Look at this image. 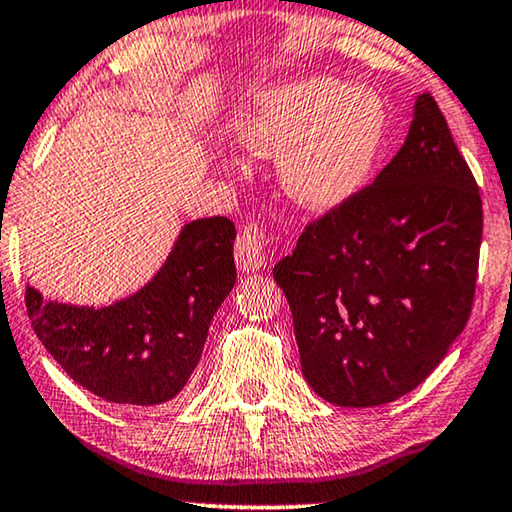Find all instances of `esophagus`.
Instances as JSON below:
<instances>
[{
    "instance_id": "esophagus-1",
    "label": "esophagus",
    "mask_w": 512,
    "mask_h": 512,
    "mask_svg": "<svg viewBox=\"0 0 512 512\" xmlns=\"http://www.w3.org/2000/svg\"><path fill=\"white\" fill-rule=\"evenodd\" d=\"M270 233L261 223H247L235 240V261L242 272L258 270L265 263V251L270 247Z\"/></svg>"
}]
</instances>
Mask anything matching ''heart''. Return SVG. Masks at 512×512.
Segmentation results:
<instances>
[{"instance_id": "heart-1", "label": "heart", "mask_w": 512, "mask_h": 512, "mask_svg": "<svg viewBox=\"0 0 512 512\" xmlns=\"http://www.w3.org/2000/svg\"><path fill=\"white\" fill-rule=\"evenodd\" d=\"M256 153L287 149L279 177L291 198L331 209L373 177L387 139V109L370 90L333 79H307L263 93L237 125Z\"/></svg>"}]
</instances>
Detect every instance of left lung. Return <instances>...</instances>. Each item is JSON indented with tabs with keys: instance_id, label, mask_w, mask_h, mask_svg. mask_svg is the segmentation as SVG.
<instances>
[{
	"instance_id": "8db88e82",
	"label": "left lung",
	"mask_w": 512,
	"mask_h": 512,
	"mask_svg": "<svg viewBox=\"0 0 512 512\" xmlns=\"http://www.w3.org/2000/svg\"><path fill=\"white\" fill-rule=\"evenodd\" d=\"M482 200L431 93L373 184L310 221L272 270L310 387L342 408L422 384L471 317Z\"/></svg>"
}]
</instances>
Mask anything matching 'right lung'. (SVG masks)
Segmentation results:
<instances>
[{
	"instance_id": "right-lung-1",
	"label": "right lung",
	"mask_w": 512,
	"mask_h": 512,
	"mask_svg": "<svg viewBox=\"0 0 512 512\" xmlns=\"http://www.w3.org/2000/svg\"><path fill=\"white\" fill-rule=\"evenodd\" d=\"M235 226L191 221L142 291L109 307L46 303L25 289L34 333L62 370L116 405H160L186 387L214 312L235 286Z\"/></svg>"
}]
</instances>
